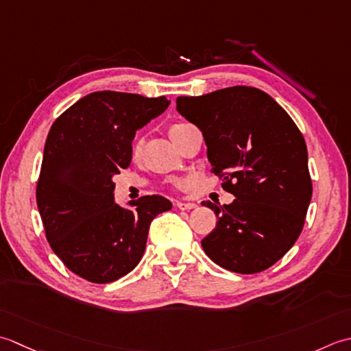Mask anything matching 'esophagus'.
Here are the masks:
<instances>
[{
	"label": "esophagus",
	"instance_id": "esophagus-1",
	"mask_svg": "<svg viewBox=\"0 0 351 351\" xmlns=\"http://www.w3.org/2000/svg\"><path fill=\"white\" fill-rule=\"evenodd\" d=\"M176 206L180 210H191V209H195V207H197L195 203H186V202H177Z\"/></svg>",
	"mask_w": 351,
	"mask_h": 351
}]
</instances>
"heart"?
<instances>
[{"instance_id":"obj_1","label":"heart","mask_w":351,"mask_h":351,"mask_svg":"<svg viewBox=\"0 0 351 351\" xmlns=\"http://www.w3.org/2000/svg\"><path fill=\"white\" fill-rule=\"evenodd\" d=\"M186 125H188V124H174V125H171V128H169V136H171V138H173V136H174L178 130H182V128L186 127ZM142 145H144V144H142L141 139L133 142V147H132V156H133V159H138V157L141 156ZM183 183H184L183 180H176V182H174L176 186H182Z\"/></svg>"}]
</instances>
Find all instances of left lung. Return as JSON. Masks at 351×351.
<instances>
[{
	"mask_svg": "<svg viewBox=\"0 0 351 351\" xmlns=\"http://www.w3.org/2000/svg\"><path fill=\"white\" fill-rule=\"evenodd\" d=\"M177 110L202 130L212 171L236 197L224 206L203 202L218 217L204 253L239 274L274 265L298 239L312 198L303 134L282 106L250 86L178 97Z\"/></svg>",
	"mask_w": 351,
	"mask_h": 351,
	"instance_id": "obj_1",
	"label": "left lung"
}]
</instances>
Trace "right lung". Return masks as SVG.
<instances>
[{
  "label": "right lung",
  "mask_w": 351,
  "mask_h": 351,
  "mask_svg": "<svg viewBox=\"0 0 351 351\" xmlns=\"http://www.w3.org/2000/svg\"><path fill=\"white\" fill-rule=\"evenodd\" d=\"M168 106L165 97L92 92L49 128L36 202L53 252L86 280L110 283L130 273L152 221L173 207L160 195L130 202L132 209L113 199V176L130 165L136 130Z\"/></svg>",
  "instance_id": "right-lung-1"
}]
</instances>
